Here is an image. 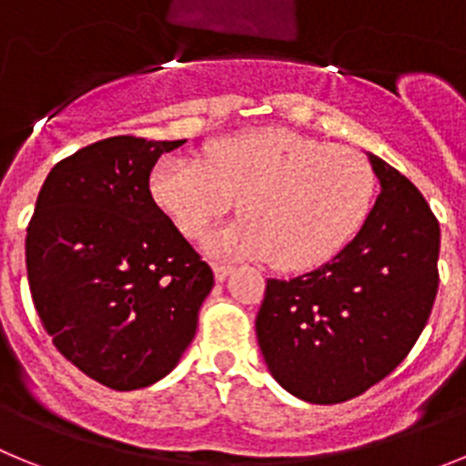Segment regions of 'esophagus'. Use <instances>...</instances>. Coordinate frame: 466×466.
<instances>
[{"label": "esophagus", "mask_w": 466, "mask_h": 466, "mask_svg": "<svg viewBox=\"0 0 466 466\" xmlns=\"http://www.w3.org/2000/svg\"><path fill=\"white\" fill-rule=\"evenodd\" d=\"M212 270H214V279H217V282H224V279L233 273V268H230V266H226V263H212Z\"/></svg>", "instance_id": "esophagus-1"}]
</instances>
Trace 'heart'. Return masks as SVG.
<instances>
[{
	"instance_id": "b5f03b06",
	"label": "heart",
	"mask_w": 466,
	"mask_h": 466,
	"mask_svg": "<svg viewBox=\"0 0 466 466\" xmlns=\"http://www.w3.org/2000/svg\"><path fill=\"white\" fill-rule=\"evenodd\" d=\"M151 198L188 238L233 209L242 219L214 230L219 257L270 258L300 273L331 261L361 230L376 200V175L360 154L287 127L217 139L205 160L163 158Z\"/></svg>"
}]
</instances>
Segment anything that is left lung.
Segmentation results:
<instances>
[{"label": "left lung", "instance_id": "obj_1", "mask_svg": "<svg viewBox=\"0 0 466 466\" xmlns=\"http://www.w3.org/2000/svg\"><path fill=\"white\" fill-rule=\"evenodd\" d=\"M380 196L355 240L294 279H268L257 339L275 380L310 403L360 397L406 360L439 289L441 230L422 193L369 154Z\"/></svg>", "mask_w": 466, "mask_h": 466}]
</instances>
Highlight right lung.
Listing matches in <instances>:
<instances>
[{"mask_svg": "<svg viewBox=\"0 0 466 466\" xmlns=\"http://www.w3.org/2000/svg\"><path fill=\"white\" fill-rule=\"evenodd\" d=\"M177 142L118 135L48 172L25 238L35 308L65 360L127 392L172 371L214 275L154 203L149 175Z\"/></svg>", "mask_w": 466, "mask_h": 466, "instance_id": "right-lung-1", "label": "right lung"}]
</instances>
